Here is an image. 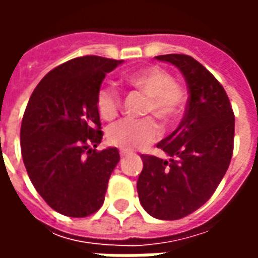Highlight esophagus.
Wrapping results in <instances>:
<instances>
[{
    "label": "esophagus",
    "mask_w": 258,
    "mask_h": 258,
    "mask_svg": "<svg viewBox=\"0 0 258 258\" xmlns=\"http://www.w3.org/2000/svg\"><path fill=\"white\" fill-rule=\"evenodd\" d=\"M128 155H130L128 151H124V149H121V151H120V156H121V157L128 156Z\"/></svg>",
    "instance_id": "obj_1"
}]
</instances>
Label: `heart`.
Instances as JSON below:
<instances>
[{
  "mask_svg": "<svg viewBox=\"0 0 258 258\" xmlns=\"http://www.w3.org/2000/svg\"><path fill=\"white\" fill-rule=\"evenodd\" d=\"M127 84L148 96L145 112L153 114L163 124L177 121L182 113L185 94L167 70L157 66L142 69L125 77ZM121 99L116 88L102 87L96 95V109L105 120L117 116ZM160 128L153 118L144 120H120L109 127L107 140L112 145L124 151L142 149L159 138Z\"/></svg>",
  "mask_w": 258,
  "mask_h": 258,
  "instance_id": "1",
  "label": "heart"
}]
</instances>
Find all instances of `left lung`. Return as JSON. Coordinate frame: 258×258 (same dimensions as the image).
<instances>
[{
    "mask_svg": "<svg viewBox=\"0 0 258 258\" xmlns=\"http://www.w3.org/2000/svg\"><path fill=\"white\" fill-rule=\"evenodd\" d=\"M156 59L179 69L189 98L177 130L157 144L170 159L142 155L137 189L148 214L179 220L205 205L227 173L235 116L222 85L192 56L168 53Z\"/></svg>",
    "mask_w": 258,
    "mask_h": 258,
    "instance_id": "left-lung-1",
    "label": "left lung"
}]
</instances>
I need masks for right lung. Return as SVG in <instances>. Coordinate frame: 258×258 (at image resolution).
Returning a JSON list of instances; mask_svg holds the SVG:
<instances>
[{"label": "right lung", "mask_w": 258, "mask_h": 258, "mask_svg": "<svg viewBox=\"0 0 258 258\" xmlns=\"http://www.w3.org/2000/svg\"><path fill=\"white\" fill-rule=\"evenodd\" d=\"M123 60L81 56L51 70L26 107L20 148L31 184L53 210L87 217L101 209L120 160L117 148L95 151L102 135L96 95Z\"/></svg>", "instance_id": "right-lung-1"}]
</instances>
